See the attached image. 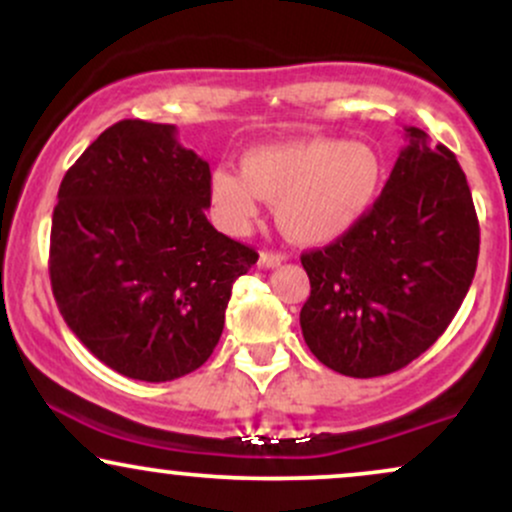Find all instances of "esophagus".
Segmentation results:
<instances>
[{"label": "esophagus", "instance_id": "obj_1", "mask_svg": "<svg viewBox=\"0 0 512 512\" xmlns=\"http://www.w3.org/2000/svg\"><path fill=\"white\" fill-rule=\"evenodd\" d=\"M286 260H289V257H286L284 252H272V250L260 252V267H264V269L279 267V264H284Z\"/></svg>", "mask_w": 512, "mask_h": 512}]
</instances>
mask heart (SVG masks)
Instances as JSON below:
<instances>
[{
	"label": "heart",
	"mask_w": 512,
	"mask_h": 512,
	"mask_svg": "<svg viewBox=\"0 0 512 512\" xmlns=\"http://www.w3.org/2000/svg\"><path fill=\"white\" fill-rule=\"evenodd\" d=\"M385 180L373 144L313 137L257 146L240 161V175L216 170L209 197L228 231H243L257 199L274 204L276 226L303 245L332 243L368 214Z\"/></svg>",
	"instance_id": "obj_1"
}]
</instances>
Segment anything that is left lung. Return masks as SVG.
<instances>
[{
	"mask_svg": "<svg viewBox=\"0 0 512 512\" xmlns=\"http://www.w3.org/2000/svg\"><path fill=\"white\" fill-rule=\"evenodd\" d=\"M390 180L351 231L303 252L310 298L301 330L320 363L349 378H378L419 358L472 286L479 221L448 146L407 127Z\"/></svg>",
	"mask_w": 512,
	"mask_h": 512,
	"instance_id": "8db88e82",
	"label": "left lung"
}]
</instances>
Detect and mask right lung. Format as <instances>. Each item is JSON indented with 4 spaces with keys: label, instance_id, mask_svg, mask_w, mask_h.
<instances>
[{
    "label": "right lung",
    "instance_id": "add662e5",
    "mask_svg": "<svg viewBox=\"0 0 512 512\" xmlns=\"http://www.w3.org/2000/svg\"><path fill=\"white\" fill-rule=\"evenodd\" d=\"M175 125L120 120L64 175L50 233L57 308L98 361L144 383L202 366L257 252L207 221L211 170Z\"/></svg>",
    "mask_w": 512,
    "mask_h": 512
}]
</instances>
